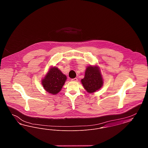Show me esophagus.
Returning a JSON list of instances; mask_svg holds the SVG:
<instances>
[{
	"mask_svg": "<svg viewBox=\"0 0 148 148\" xmlns=\"http://www.w3.org/2000/svg\"><path fill=\"white\" fill-rule=\"evenodd\" d=\"M71 81H73V82H77V78H76V77H75V78L71 79Z\"/></svg>",
	"mask_w": 148,
	"mask_h": 148,
	"instance_id": "obj_1",
	"label": "esophagus"
}]
</instances>
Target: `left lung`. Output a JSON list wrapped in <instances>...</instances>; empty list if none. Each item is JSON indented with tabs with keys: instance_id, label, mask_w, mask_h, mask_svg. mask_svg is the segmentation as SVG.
Segmentation results:
<instances>
[{
	"instance_id": "1",
	"label": "left lung",
	"mask_w": 148,
	"mask_h": 148,
	"mask_svg": "<svg viewBox=\"0 0 148 148\" xmlns=\"http://www.w3.org/2000/svg\"><path fill=\"white\" fill-rule=\"evenodd\" d=\"M85 89L90 93L96 92L103 84V78L97 66H88L85 73V77L81 80Z\"/></svg>"
}]
</instances>
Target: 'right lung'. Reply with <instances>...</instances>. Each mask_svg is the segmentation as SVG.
<instances>
[{
    "mask_svg": "<svg viewBox=\"0 0 148 148\" xmlns=\"http://www.w3.org/2000/svg\"><path fill=\"white\" fill-rule=\"evenodd\" d=\"M66 79V77L62 71L54 67L50 69L42 79V85L47 92L52 94H56L61 90Z\"/></svg>",
    "mask_w": 148,
    "mask_h": 148,
    "instance_id": "right-lung-1",
    "label": "right lung"
}]
</instances>
